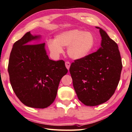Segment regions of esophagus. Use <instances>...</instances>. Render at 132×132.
Masks as SVG:
<instances>
[{
	"instance_id": "1",
	"label": "esophagus",
	"mask_w": 132,
	"mask_h": 132,
	"mask_svg": "<svg viewBox=\"0 0 132 132\" xmlns=\"http://www.w3.org/2000/svg\"><path fill=\"white\" fill-rule=\"evenodd\" d=\"M65 66L66 67V68L68 69V70H69L70 67V63L69 62H68V61L66 62H65Z\"/></svg>"
}]
</instances>
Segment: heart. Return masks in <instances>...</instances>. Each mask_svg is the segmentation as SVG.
<instances>
[{"mask_svg":"<svg viewBox=\"0 0 132 132\" xmlns=\"http://www.w3.org/2000/svg\"><path fill=\"white\" fill-rule=\"evenodd\" d=\"M95 46L93 34L79 29H73L59 34L54 40L47 42L49 51L58 56L63 52L62 47H68L67 52L71 58L78 60L87 57L92 52Z\"/></svg>","mask_w":132,"mask_h":132,"instance_id":"1","label":"heart"}]
</instances>
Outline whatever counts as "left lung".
<instances>
[{
    "label": "left lung",
    "mask_w": 132,
    "mask_h": 132,
    "mask_svg": "<svg viewBox=\"0 0 132 132\" xmlns=\"http://www.w3.org/2000/svg\"><path fill=\"white\" fill-rule=\"evenodd\" d=\"M101 47L87 57L75 60L69 71L79 100L86 106L102 104L114 93L119 83L122 61L117 44L102 28Z\"/></svg>",
    "instance_id": "1"
}]
</instances>
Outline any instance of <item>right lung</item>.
Segmentation results:
<instances>
[{"instance_id": "1", "label": "right lung", "mask_w": 132, "mask_h": 132, "mask_svg": "<svg viewBox=\"0 0 132 132\" xmlns=\"http://www.w3.org/2000/svg\"><path fill=\"white\" fill-rule=\"evenodd\" d=\"M40 36L27 32L15 42L8 71L17 97L28 107L43 109L55 100L59 82L68 73L64 61L48 58L45 43L33 44Z\"/></svg>"}]
</instances>
